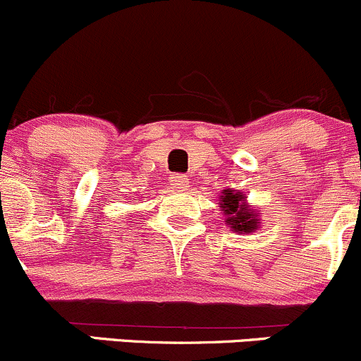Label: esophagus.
<instances>
[{
    "label": "esophagus",
    "mask_w": 361,
    "mask_h": 361,
    "mask_svg": "<svg viewBox=\"0 0 361 361\" xmlns=\"http://www.w3.org/2000/svg\"><path fill=\"white\" fill-rule=\"evenodd\" d=\"M188 177L182 176V173H176V176H172V188L177 189V191H185V188H188Z\"/></svg>",
    "instance_id": "esophagus-1"
}]
</instances>
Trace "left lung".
<instances>
[{"label":"left lung","instance_id":"8db88e82","mask_svg":"<svg viewBox=\"0 0 361 361\" xmlns=\"http://www.w3.org/2000/svg\"><path fill=\"white\" fill-rule=\"evenodd\" d=\"M221 208L228 219L229 228L238 233H254L259 229L257 210L248 207L247 196L241 192H235L231 189H224L221 195Z\"/></svg>","mask_w":361,"mask_h":361}]
</instances>
